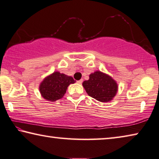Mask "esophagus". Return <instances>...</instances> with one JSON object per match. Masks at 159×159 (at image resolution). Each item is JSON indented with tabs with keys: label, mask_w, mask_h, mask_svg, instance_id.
I'll return each mask as SVG.
<instances>
[{
	"label": "esophagus",
	"mask_w": 159,
	"mask_h": 159,
	"mask_svg": "<svg viewBox=\"0 0 159 159\" xmlns=\"http://www.w3.org/2000/svg\"><path fill=\"white\" fill-rule=\"evenodd\" d=\"M82 82H83V80L82 79V80H78V81H77V84H81L82 83Z\"/></svg>",
	"instance_id": "1"
}]
</instances>
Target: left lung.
I'll return each mask as SVG.
<instances>
[{
  "label": "left lung",
  "mask_w": 159,
  "mask_h": 159,
  "mask_svg": "<svg viewBox=\"0 0 159 159\" xmlns=\"http://www.w3.org/2000/svg\"><path fill=\"white\" fill-rule=\"evenodd\" d=\"M89 97L101 102H108L118 92V84L111 76L101 71L89 75V79L82 83Z\"/></svg>",
  "instance_id": "1"
}]
</instances>
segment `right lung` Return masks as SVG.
<instances>
[{"instance_id": "add662e5", "label": "right lung", "mask_w": 159, "mask_h": 159, "mask_svg": "<svg viewBox=\"0 0 159 159\" xmlns=\"http://www.w3.org/2000/svg\"><path fill=\"white\" fill-rule=\"evenodd\" d=\"M75 82L72 77L54 72L41 82L39 91L43 98L49 101H55L63 97L67 87Z\"/></svg>"}]
</instances>
